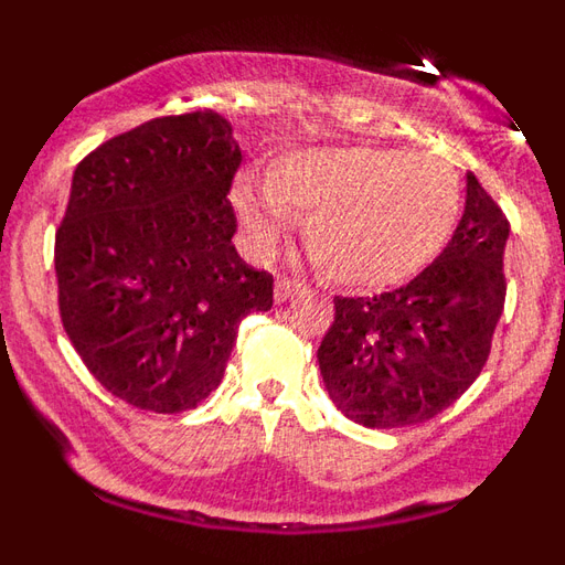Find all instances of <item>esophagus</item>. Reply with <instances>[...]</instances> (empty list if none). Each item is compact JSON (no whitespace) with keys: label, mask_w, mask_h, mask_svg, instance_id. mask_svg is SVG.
I'll return each mask as SVG.
<instances>
[{"label":"esophagus","mask_w":565,"mask_h":565,"mask_svg":"<svg viewBox=\"0 0 565 565\" xmlns=\"http://www.w3.org/2000/svg\"><path fill=\"white\" fill-rule=\"evenodd\" d=\"M306 291H308L306 282H299V279H288V277H279L277 286H274V297H277V302H286V299H294Z\"/></svg>","instance_id":"esophagus-1"}]
</instances>
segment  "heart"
Masks as SVG:
<instances>
[{"label": "heart", "mask_w": 565, "mask_h": 565, "mask_svg": "<svg viewBox=\"0 0 565 565\" xmlns=\"http://www.w3.org/2000/svg\"><path fill=\"white\" fill-rule=\"evenodd\" d=\"M248 232L274 246L308 217L306 243L326 279L379 291L430 266L461 212L458 174L441 158L384 147H331L288 154L271 183L234 192Z\"/></svg>", "instance_id": "b5f03b06"}]
</instances>
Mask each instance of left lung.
<instances>
[{
	"instance_id": "obj_1",
	"label": "left lung",
	"mask_w": 565,
	"mask_h": 565,
	"mask_svg": "<svg viewBox=\"0 0 565 565\" xmlns=\"http://www.w3.org/2000/svg\"><path fill=\"white\" fill-rule=\"evenodd\" d=\"M509 221L472 172L452 239L396 291L333 299L317 359L328 396L351 422L411 427L447 411L489 359L503 313Z\"/></svg>"
}]
</instances>
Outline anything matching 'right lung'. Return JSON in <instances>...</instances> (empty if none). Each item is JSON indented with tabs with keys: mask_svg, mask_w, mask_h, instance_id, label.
Wrapping results in <instances>:
<instances>
[{
	"mask_svg": "<svg viewBox=\"0 0 565 565\" xmlns=\"http://www.w3.org/2000/svg\"><path fill=\"white\" fill-rule=\"evenodd\" d=\"M239 147L212 109L115 135L73 172L56 232L58 313L87 371L138 411H194L274 277L246 266L228 189Z\"/></svg>",
	"mask_w": 565,
	"mask_h": 565,
	"instance_id": "obj_1",
	"label": "right lung"
}]
</instances>
